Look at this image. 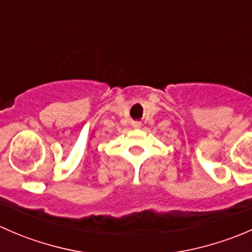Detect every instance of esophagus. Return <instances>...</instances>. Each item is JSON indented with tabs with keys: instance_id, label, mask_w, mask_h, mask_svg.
I'll return each instance as SVG.
<instances>
[{
	"instance_id": "1",
	"label": "esophagus",
	"mask_w": 252,
	"mask_h": 252,
	"mask_svg": "<svg viewBox=\"0 0 252 252\" xmlns=\"http://www.w3.org/2000/svg\"><path fill=\"white\" fill-rule=\"evenodd\" d=\"M133 126H134V128H135V129H138V128H140L141 124H140V123H133Z\"/></svg>"
}]
</instances>
